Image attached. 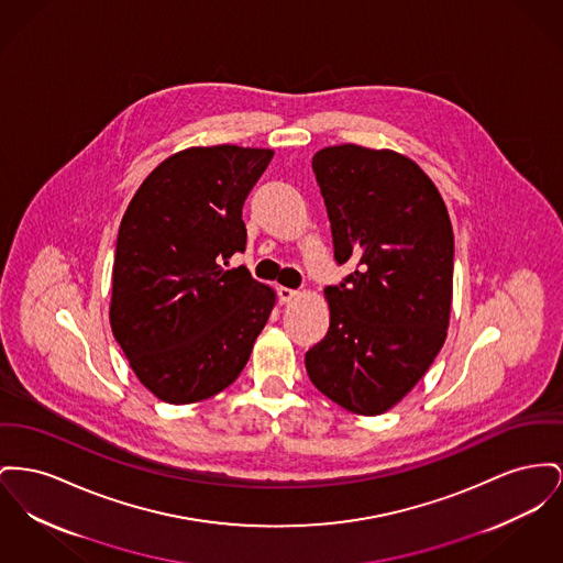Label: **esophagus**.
<instances>
[{
  "instance_id": "34e87169",
  "label": "esophagus",
  "mask_w": 563,
  "mask_h": 563,
  "mask_svg": "<svg viewBox=\"0 0 563 563\" xmlns=\"http://www.w3.org/2000/svg\"><path fill=\"white\" fill-rule=\"evenodd\" d=\"M298 289H289V287H278V299H280L283 303H289V301H294V299L298 298Z\"/></svg>"
}]
</instances>
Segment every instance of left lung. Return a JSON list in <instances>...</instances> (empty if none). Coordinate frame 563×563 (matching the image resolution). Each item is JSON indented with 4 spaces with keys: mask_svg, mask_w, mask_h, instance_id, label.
I'll return each mask as SVG.
<instances>
[{
    "mask_svg": "<svg viewBox=\"0 0 563 563\" xmlns=\"http://www.w3.org/2000/svg\"><path fill=\"white\" fill-rule=\"evenodd\" d=\"M312 169L338 264L328 335L306 353L312 385L355 415L394 408L442 349L453 299V228L430 176L389 148H321Z\"/></svg>",
    "mask_w": 563,
    "mask_h": 563,
    "instance_id": "obj_1",
    "label": "left lung"
}]
</instances>
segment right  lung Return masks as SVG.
<instances>
[{"mask_svg": "<svg viewBox=\"0 0 563 563\" xmlns=\"http://www.w3.org/2000/svg\"><path fill=\"white\" fill-rule=\"evenodd\" d=\"M274 151L194 146L155 167L117 238L110 328L137 380L167 404L221 394L240 376L276 294L240 265L244 199Z\"/></svg>", "mask_w": 563, "mask_h": 563, "instance_id": "add662e5", "label": "right lung"}]
</instances>
